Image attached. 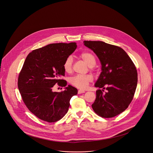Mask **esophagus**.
Segmentation results:
<instances>
[{
  "instance_id": "obj_1",
  "label": "esophagus",
  "mask_w": 153,
  "mask_h": 153,
  "mask_svg": "<svg viewBox=\"0 0 153 153\" xmlns=\"http://www.w3.org/2000/svg\"><path fill=\"white\" fill-rule=\"evenodd\" d=\"M85 93V91H84L83 90H78V94H82V93Z\"/></svg>"
}]
</instances>
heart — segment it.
Masks as SVG:
<instances>
[{"label": "heart", "instance_id": "obj_1", "mask_svg": "<svg viewBox=\"0 0 153 153\" xmlns=\"http://www.w3.org/2000/svg\"><path fill=\"white\" fill-rule=\"evenodd\" d=\"M79 57L90 67H94L96 63V57L91 52L83 51L79 54ZM73 60L71 56H68L65 60L63 64V68L66 73H70L71 72L73 69ZM93 80V76L90 74L76 75L71 78L70 82L77 88L84 89L88 86Z\"/></svg>", "mask_w": 153, "mask_h": 153}]
</instances>
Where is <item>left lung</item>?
I'll return each mask as SVG.
<instances>
[{"instance_id":"left-lung-1","label":"left lung","mask_w":153,"mask_h":153,"mask_svg":"<svg viewBox=\"0 0 153 153\" xmlns=\"http://www.w3.org/2000/svg\"><path fill=\"white\" fill-rule=\"evenodd\" d=\"M92 50L102 64V72L95 86L108 91H96L92 104L94 111L103 118L113 117L122 112L131 102L137 84L135 65L120 47L102 41H84Z\"/></svg>"}]
</instances>
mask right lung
Here are the masks:
<instances>
[{
  "label": "right lung",
  "mask_w": 153,
  "mask_h": 153,
  "mask_svg": "<svg viewBox=\"0 0 153 153\" xmlns=\"http://www.w3.org/2000/svg\"><path fill=\"white\" fill-rule=\"evenodd\" d=\"M75 42L51 43L34 50L27 56L18 77L17 85L28 110L48 122L61 119L68 111L71 98L77 90L68 85L62 92H53L54 85L65 86L63 64L76 49Z\"/></svg>",
  "instance_id": "right-lung-1"
}]
</instances>
